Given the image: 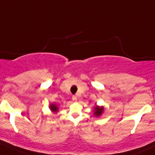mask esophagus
Here are the masks:
<instances>
[{
    "label": "esophagus",
    "instance_id": "obj_1",
    "mask_svg": "<svg viewBox=\"0 0 155 155\" xmlns=\"http://www.w3.org/2000/svg\"><path fill=\"white\" fill-rule=\"evenodd\" d=\"M72 99H73V100L74 101V102H76V101H77V97H76V96H73Z\"/></svg>",
    "mask_w": 155,
    "mask_h": 155
}]
</instances>
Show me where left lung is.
<instances>
[{"label": "left lung", "mask_w": 155, "mask_h": 155, "mask_svg": "<svg viewBox=\"0 0 155 155\" xmlns=\"http://www.w3.org/2000/svg\"><path fill=\"white\" fill-rule=\"evenodd\" d=\"M104 107H99V106H96L94 107V114L95 115L96 117H99L101 116L102 113H103Z\"/></svg>", "instance_id": "left-lung-1"}]
</instances>
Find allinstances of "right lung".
<instances>
[{"label": "right lung", "instance_id": "obj_1", "mask_svg": "<svg viewBox=\"0 0 155 155\" xmlns=\"http://www.w3.org/2000/svg\"><path fill=\"white\" fill-rule=\"evenodd\" d=\"M50 108L52 111L53 112H57L58 111V106L56 105V104H52V105H50Z\"/></svg>", "mask_w": 155, "mask_h": 155}]
</instances>
